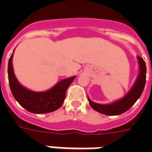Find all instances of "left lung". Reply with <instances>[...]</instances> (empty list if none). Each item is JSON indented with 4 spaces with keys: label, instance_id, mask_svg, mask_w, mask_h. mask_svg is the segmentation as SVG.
<instances>
[{
    "label": "left lung",
    "instance_id": "left-lung-1",
    "mask_svg": "<svg viewBox=\"0 0 152 152\" xmlns=\"http://www.w3.org/2000/svg\"><path fill=\"white\" fill-rule=\"evenodd\" d=\"M139 63V74L135 81L134 84L126 95L119 100L111 102L110 104H99L94 102L88 96L90 106L95 110L105 115L115 116L120 115L125 113L132 107L136 102L138 100L144 91L145 82H146V64L142 57L137 56Z\"/></svg>",
    "mask_w": 152,
    "mask_h": 152
}]
</instances>
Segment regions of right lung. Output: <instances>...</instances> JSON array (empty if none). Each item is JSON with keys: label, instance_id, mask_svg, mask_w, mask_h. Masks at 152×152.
<instances>
[{"label": "right lung", "instance_id": "add662e5", "mask_svg": "<svg viewBox=\"0 0 152 152\" xmlns=\"http://www.w3.org/2000/svg\"><path fill=\"white\" fill-rule=\"evenodd\" d=\"M13 53L8 61V75L11 91L15 99L25 110L33 113H50L59 109L64 103L67 89L76 76L62 80L46 91L29 90L21 85L15 77L12 66Z\"/></svg>", "mask_w": 152, "mask_h": 152}]
</instances>
